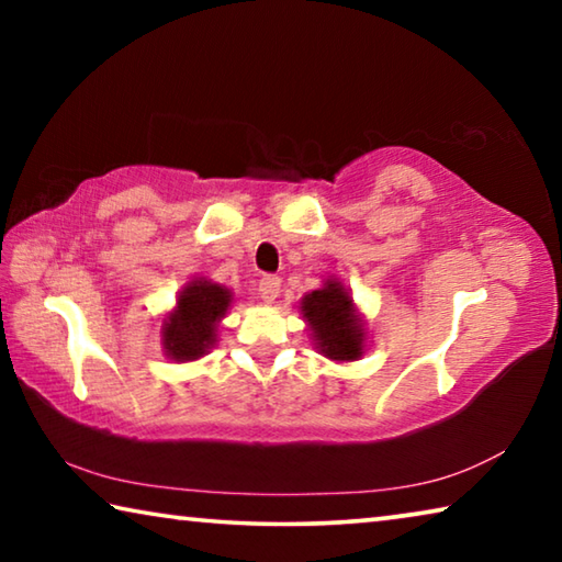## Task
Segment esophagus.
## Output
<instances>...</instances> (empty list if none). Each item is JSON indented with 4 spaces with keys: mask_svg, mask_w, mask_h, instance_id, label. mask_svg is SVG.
<instances>
[{
    "mask_svg": "<svg viewBox=\"0 0 562 562\" xmlns=\"http://www.w3.org/2000/svg\"><path fill=\"white\" fill-rule=\"evenodd\" d=\"M258 290H260L262 302L272 304L274 300L280 297V278H272V274H268V278L260 280V288Z\"/></svg>",
    "mask_w": 562,
    "mask_h": 562,
    "instance_id": "34e87169",
    "label": "esophagus"
}]
</instances>
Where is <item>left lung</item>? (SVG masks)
Wrapping results in <instances>:
<instances>
[{"label":"left lung","instance_id":"left-lung-1","mask_svg":"<svg viewBox=\"0 0 562 562\" xmlns=\"http://www.w3.org/2000/svg\"><path fill=\"white\" fill-rule=\"evenodd\" d=\"M302 319L322 357L337 364H351L367 351V319L357 310L355 297L339 278H327L319 290L300 300Z\"/></svg>","mask_w":562,"mask_h":562}]
</instances>
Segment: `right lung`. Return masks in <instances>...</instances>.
I'll return each mask as SVG.
<instances>
[{"mask_svg": "<svg viewBox=\"0 0 562 562\" xmlns=\"http://www.w3.org/2000/svg\"><path fill=\"white\" fill-rule=\"evenodd\" d=\"M233 304V292L207 278H193L178 292L176 307L160 325V345L176 364L205 357L215 347L217 329Z\"/></svg>", "mask_w": 562, "mask_h": 562, "instance_id": "add662e5", "label": "right lung"}]
</instances>
